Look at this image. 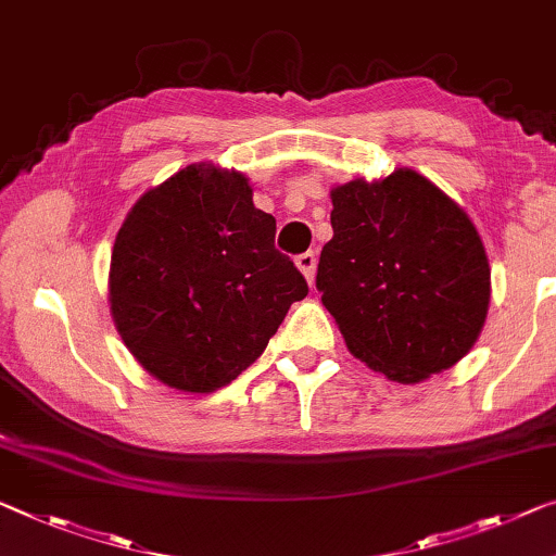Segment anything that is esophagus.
<instances>
[{
  "mask_svg": "<svg viewBox=\"0 0 556 556\" xmlns=\"http://www.w3.org/2000/svg\"><path fill=\"white\" fill-rule=\"evenodd\" d=\"M315 263H318V255H315L313 251L301 253V255H298V258H295V266H298V270L303 273L307 283H313V278H315Z\"/></svg>",
  "mask_w": 556,
  "mask_h": 556,
  "instance_id": "obj_1",
  "label": "esophagus"
}]
</instances>
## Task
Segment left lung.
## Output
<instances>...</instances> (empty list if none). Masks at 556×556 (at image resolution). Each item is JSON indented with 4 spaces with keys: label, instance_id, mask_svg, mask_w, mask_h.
<instances>
[{
    "label": "left lung",
    "instance_id": "obj_1",
    "mask_svg": "<svg viewBox=\"0 0 556 556\" xmlns=\"http://www.w3.org/2000/svg\"><path fill=\"white\" fill-rule=\"evenodd\" d=\"M330 199L315 286L350 353L403 386L463 361L490 307V261L467 213L413 168Z\"/></svg>",
    "mask_w": 556,
    "mask_h": 556
}]
</instances>
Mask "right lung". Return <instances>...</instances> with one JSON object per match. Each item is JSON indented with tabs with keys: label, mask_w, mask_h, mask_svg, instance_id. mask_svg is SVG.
Returning <instances> with one entry per match:
<instances>
[{
	"label": "right lung",
	"mask_w": 556,
	"mask_h": 556,
	"mask_svg": "<svg viewBox=\"0 0 556 556\" xmlns=\"http://www.w3.org/2000/svg\"><path fill=\"white\" fill-rule=\"evenodd\" d=\"M249 178L191 164L134 203L109 268L111 318L143 370L213 392L258 361L307 283Z\"/></svg>",
	"instance_id": "obj_1"
}]
</instances>
